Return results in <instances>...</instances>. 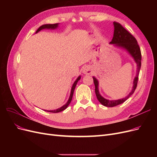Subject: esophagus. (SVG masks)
Here are the masks:
<instances>
[{"instance_id":"34e87169","label":"esophagus","mask_w":157,"mask_h":157,"mask_svg":"<svg viewBox=\"0 0 157 157\" xmlns=\"http://www.w3.org/2000/svg\"><path fill=\"white\" fill-rule=\"evenodd\" d=\"M82 73L85 75H90V74L92 73V69L90 66L86 65V66H84L82 69Z\"/></svg>"}]
</instances>
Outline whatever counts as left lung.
Returning a JSON list of instances; mask_svg holds the SVG:
<instances>
[{
	"label": "left lung",
	"instance_id": "left-lung-1",
	"mask_svg": "<svg viewBox=\"0 0 157 157\" xmlns=\"http://www.w3.org/2000/svg\"><path fill=\"white\" fill-rule=\"evenodd\" d=\"M113 25L114 34L113 39L111 42H110V44H115V46L117 47H119V48H122L126 50L130 54V56L134 59L135 62L137 64V73L136 77L134 78V82H133V87L131 92L126 97L122 99H117V100H109V99H107L102 97L99 92L98 80L94 77H93V80L95 85V92H96L97 99L103 105L109 107H115L124 103L126 99H128L130 98V96H131L134 94L137 87V82H138V77L141 65V50L136 38L132 34H130L126 29H125L119 23L115 21L113 22Z\"/></svg>",
	"mask_w": 157,
	"mask_h": 157
}]
</instances>
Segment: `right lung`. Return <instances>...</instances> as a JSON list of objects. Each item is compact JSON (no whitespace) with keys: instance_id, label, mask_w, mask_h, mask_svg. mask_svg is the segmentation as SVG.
I'll return each instance as SVG.
<instances>
[{"instance_id":"add662e5","label":"right lung","mask_w":157,"mask_h":157,"mask_svg":"<svg viewBox=\"0 0 157 157\" xmlns=\"http://www.w3.org/2000/svg\"><path fill=\"white\" fill-rule=\"evenodd\" d=\"M58 27V23H55V24H45V25H41L39 29H37V31H36V33H37L38 32H39L40 30L42 29H56L57 27ZM80 79V76H79V77L77 78V80H75V81L74 82L73 86H72V88H71V94H70V96H69V98L68 99L67 102L64 105H63L62 107H61L60 108H58L56 109V110H50V111H46V110H44L46 111H48V112H51V113H59V112H61V111H63V110H65V109L67 108L68 107V105L70 104V103L71 102V100H72V98H73V93H74V90H75V88L76 87V85H77V82L78 80Z\"/></svg>"}]
</instances>
